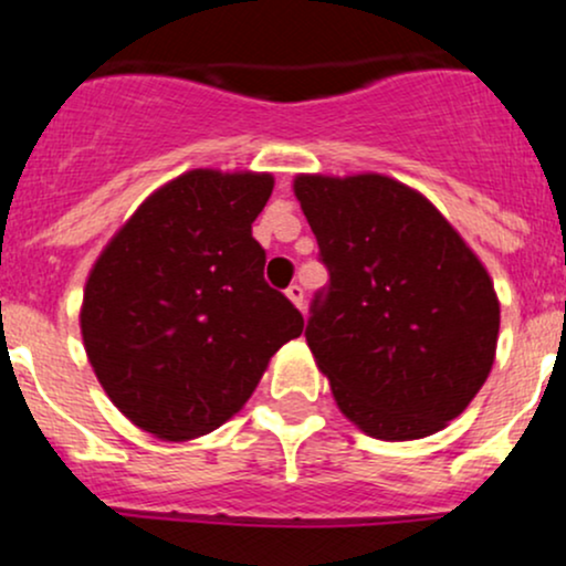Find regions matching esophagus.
Listing matches in <instances>:
<instances>
[{
	"instance_id": "obj_1",
	"label": "esophagus",
	"mask_w": 566,
	"mask_h": 566,
	"mask_svg": "<svg viewBox=\"0 0 566 566\" xmlns=\"http://www.w3.org/2000/svg\"><path fill=\"white\" fill-rule=\"evenodd\" d=\"M287 301L295 305V308H303V287L301 284H292L287 290Z\"/></svg>"
}]
</instances>
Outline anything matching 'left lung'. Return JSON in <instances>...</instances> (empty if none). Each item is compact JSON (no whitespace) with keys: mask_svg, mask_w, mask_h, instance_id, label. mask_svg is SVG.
Listing matches in <instances>:
<instances>
[{"mask_svg":"<svg viewBox=\"0 0 566 566\" xmlns=\"http://www.w3.org/2000/svg\"><path fill=\"white\" fill-rule=\"evenodd\" d=\"M329 269L305 343L367 437L450 426L490 378L500 301L490 271L418 188L382 172L292 180Z\"/></svg>","mask_w":566,"mask_h":566,"instance_id":"1","label":"left lung"}]
</instances>
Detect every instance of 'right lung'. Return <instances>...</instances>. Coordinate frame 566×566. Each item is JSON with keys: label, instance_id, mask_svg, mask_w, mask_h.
Wrapping results in <instances>:
<instances>
[{"label": "right lung", "instance_id": "obj_1", "mask_svg": "<svg viewBox=\"0 0 566 566\" xmlns=\"http://www.w3.org/2000/svg\"><path fill=\"white\" fill-rule=\"evenodd\" d=\"M271 191V172L188 170L148 193L90 269L84 350L114 407L151 437L216 431L303 333L252 239Z\"/></svg>", "mask_w": 566, "mask_h": 566}]
</instances>
